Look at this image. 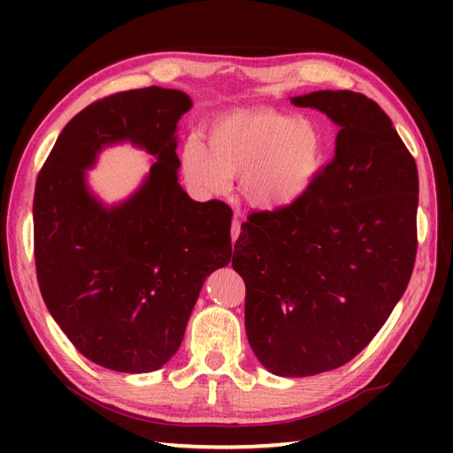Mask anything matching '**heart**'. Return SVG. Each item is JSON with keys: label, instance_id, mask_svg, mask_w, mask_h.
I'll return each instance as SVG.
<instances>
[{"label": "heart", "instance_id": "obj_1", "mask_svg": "<svg viewBox=\"0 0 453 453\" xmlns=\"http://www.w3.org/2000/svg\"><path fill=\"white\" fill-rule=\"evenodd\" d=\"M296 165H297L296 146H294V142L282 132L276 142V165H274L276 177L286 179V177L294 175Z\"/></svg>", "mask_w": 453, "mask_h": 453}]
</instances>
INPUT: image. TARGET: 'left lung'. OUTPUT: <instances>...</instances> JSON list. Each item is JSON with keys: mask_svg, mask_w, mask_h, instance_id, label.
<instances>
[{"mask_svg": "<svg viewBox=\"0 0 453 453\" xmlns=\"http://www.w3.org/2000/svg\"><path fill=\"white\" fill-rule=\"evenodd\" d=\"M177 89L143 88L91 103L65 124L38 171L35 265L42 300L85 358L124 373L159 370L179 350L204 278L232 257V208L179 185ZM130 139L157 156L130 201L104 209L84 187L101 147Z\"/></svg>", "mask_w": 453, "mask_h": 453, "instance_id": "8db88e82", "label": "left lung"}]
</instances>
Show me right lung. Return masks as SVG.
<instances>
[{"label":"right lung","instance_id":"obj_1","mask_svg":"<svg viewBox=\"0 0 453 453\" xmlns=\"http://www.w3.org/2000/svg\"><path fill=\"white\" fill-rule=\"evenodd\" d=\"M294 107L325 112L334 156L300 196L249 214L232 266L243 278L255 356L284 378L350 362L405 292L417 258L418 173L378 103L317 91Z\"/></svg>","mask_w":453,"mask_h":453}]
</instances>
